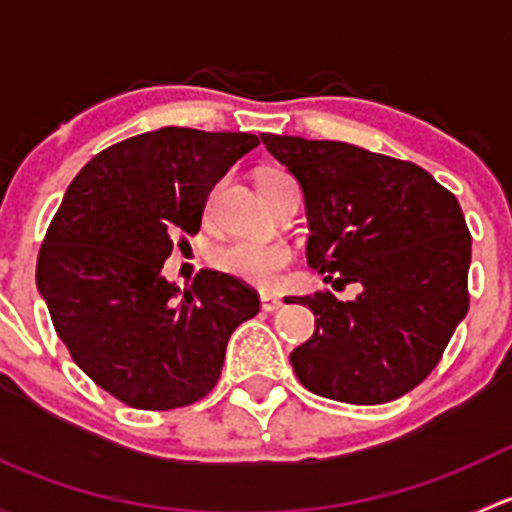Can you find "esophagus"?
Here are the masks:
<instances>
[{
  "mask_svg": "<svg viewBox=\"0 0 512 512\" xmlns=\"http://www.w3.org/2000/svg\"><path fill=\"white\" fill-rule=\"evenodd\" d=\"M262 309H265V312H277V309L282 307V299L280 297H272V294H262Z\"/></svg>",
  "mask_w": 512,
  "mask_h": 512,
  "instance_id": "1",
  "label": "esophagus"
}]
</instances>
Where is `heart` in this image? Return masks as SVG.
<instances>
[{"label": "heart", "instance_id": "b5f03b06", "mask_svg": "<svg viewBox=\"0 0 512 512\" xmlns=\"http://www.w3.org/2000/svg\"><path fill=\"white\" fill-rule=\"evenodd\" d=\"M289 178L282 170H265L260 173L262 195H270V190ZM292 262V247L282 240L272 242H252V240H232L220 245L213 255V265L225 275L245 282L257 289H275L282 282V272Z\"/></svg>", "mask_w": 512, "mask_h": 512}]
</instances>
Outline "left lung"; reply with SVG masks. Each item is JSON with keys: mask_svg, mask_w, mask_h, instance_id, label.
Listing matches in <instances>:
<instances>
[{"mask_svg": "<svg viewBox=\"0 0 512 512\" xmlns=\"http://www.w3.org/2000/svg\"><path fill=\"white\" fill-rule=\"evenodd\" d=\"M299 180L307 205V262L324 282L361 292L294 297L314 334L289 354L304 389L374 406L421 384L468 312L471 232L456 195L409 160L342 141L262 133ZM285 299V302H294Z\"/></svg>", "mask_w": 512, "mask_h": 512, "instance_id": "obj_1", "label": "left lung"}]
</instances>
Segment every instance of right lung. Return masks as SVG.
I'll return each mask as SVG.
<instances>
[{
	"label": "right lung",
	"instance_id": "add662e5",
	"mask_svg": "<svg viewBox=\"0 0 512 512\" xmlns=\"http://www.w3.org/2000/svg\"><path fill=\"white\" fill-rule=\"evenodd\" d=\"M260 138L168 126L108 146L71 180L36 260L56 334L126 406L168 411L210 394L230 334L260 312L250 285L200 270L180 292L160 275L178 232Z\"/></svg>",
	"mask_w": 512,
	"mask_h": 512
}]
</instances>
